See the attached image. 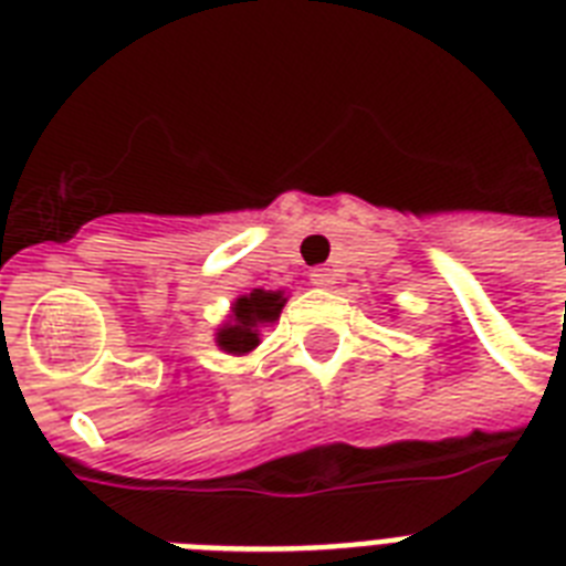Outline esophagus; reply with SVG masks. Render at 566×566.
Listing matches in <instances>:
<instances>
[{
    "mask_svg": "<svg viewBox=\"0 0 566 566\" xmlns=\"http://www.w3.org/2000/svg\"><path fill=\"white\" fill-rule=\"evenodd\" d=\"M308 275L314 287H332L335 284V270H328V266H314Z\"/></svg>",
    "mask_w": 566,
    "mask_h": 566,
    "instance_id": "obj_1",
    "label": "esophagus"
}]
</instances>
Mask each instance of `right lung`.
Segmentation results:
<instances>
[{
	"label": "right lung",
	"mask_w": 566,
	"mask_h": 566,
	"mask_svg": "<svg viewBox=\"0 0 566 566\" xmlns=\"http://www.w3.org/2000/svg\"><path fill=\"white\" fill-rule=\"evenodd\" d=\"M284 302L287 300H284L282 291H261V287L240 296L231 305L229 323H222V328H217V346L222 353L231 355L252 353L261 344V337H258L261 326L279 319Z\"/></svg>",
	"instance_id": "right-lung-1"
}]
</instances>
